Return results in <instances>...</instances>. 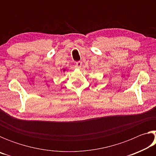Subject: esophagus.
I'll return each mask as SVG.
<instances>
[{"label":"esophagus","mask_w":156,"mask_h":156,"mask_svg":"<svg viewBox=\"0 0 156 156\" xmlns=\"http://www.w3.org/2000/svg\"><path fill=\"white\" fill-rule=\"evenodd\" d=\"M76 67L80 69L81 67H82V62L81 61H78L76 62Z\"/></svg>","instance_id":"esophagus-1"}]
</instances>
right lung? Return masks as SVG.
Wrapping results in <instances>:
<instances>
[{
	"label": "right lung",
	"instance_id": "1",
	"mask_svg": "<svg viewBox=\"0 0 156 156\" xmlns=\"http://www.w3.org/2000/svg\"><path fill=\"white\" fill-rule=\"evenodd\" d=\"M63 71H65V69H64V70H63Z\"/></svg>",
	"mask_w": 156,
	"mask_h": 156
}]
</instances>
